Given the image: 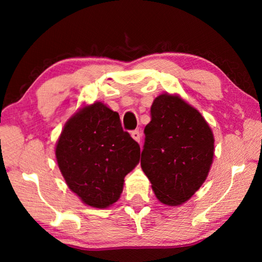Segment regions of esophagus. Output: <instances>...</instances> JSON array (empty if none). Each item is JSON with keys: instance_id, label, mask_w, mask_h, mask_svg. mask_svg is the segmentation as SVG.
I'll list each match as a JSON object with an SVG mask.
<instances>
[{"instance_id": "esophagus-1", "label": "esophagus", "mask_w": 262, "mask_h": 262, "mask_svg": "<svg viewBox=\"0 0 262 262\" xmlns=\"http://www.w3.org/2000/svg\"><path fill=\"white\" fill-rule=\"evenodd\" d=\"M130 135H132V137H133V139H134L135 141H137V142H140V141H141V136H142V134H141V132H140L139 129L133 130V132L130 133Z\"/></svg>"}]
</instances>
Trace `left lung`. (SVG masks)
I'll return each instance as SVG.
<instances>
[{"instance_id": "left-lung-1", "label": "left lung", "mask_w": 262, "mask_h": 262, "mask_svg": "<svg viewBox=\"0 0 262 262\" xmlns=\"http://www.w3.org/2000/svg\"><path fill=\"white\" fill-rule=\"evenodd\" d=\"M144 128L142 170L159 201H187L206 180L214 157V136L202 115L177 96L154 100Z\"/></svg>"}]
</instances>
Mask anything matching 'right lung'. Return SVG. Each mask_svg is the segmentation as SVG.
I'll list each match as a JSON object with an SVG mask.
<instances>
[{
	"label": "right lung",
	"instance_id": "add662e5",
	"mask_svg": "<svg viewBox=\"0 0 262 262\" xmlns=\"http://www.w3.org/2000/svg\"><path fill=\"white\" fill-rule=\"evenodd\" d=\"M55 155L69 188L85 205L106 208L120 198L123 179L140 161V145L117 112L95 103L66 123Z\"/></svg>",
	"mask_w": 262,
	"mask_h": 262
}]
</instances>
